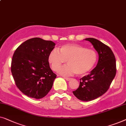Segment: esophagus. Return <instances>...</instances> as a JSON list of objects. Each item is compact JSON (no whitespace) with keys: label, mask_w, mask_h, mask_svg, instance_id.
Segmentation results:
<instances>
[{"label":"esophagus","mask_w":126,"mask_h":126,"mask_svg":"<svg viewBox=\"0 0 126 126\" xmlns=\"http://www.w3.org/2000/svg\"><path fill=\"white\" fill-rule=\"evenodd\" d=\"M64 78L65 80H70L71 79V78H68V77H64Z\"/></svg>","instance_id":"1"}]
</instances>
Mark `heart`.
Instances as JSON below:
<instances>
[{
  "instance_id": "obj_1",
  "label": "heart",
  "mask_w": 126,
  "mask_h": 126,
  "mask_svg": "<svg viewBox=\"0 0 126 126\" xmlns=\"http://www.w3.org/2000/svg\"><path fill=\"white\" fill-rule=\"evenodd\" d=\"M96 51L77 44L62 46L59 51L54 49L48 56V61L53 70L58 71L67 60L68 64L60 70L63 75H84L93 70L98 61Z\"/></svg>"
}]
</instances>
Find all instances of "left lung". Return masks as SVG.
<instances>
[{"instance_id": "1", "label": "left lung", "mask_w": 126, "mask_h": 126, "mask_svg": "<svg viewBox=\"0 0 126 126\" xmlns=\"http://www.w3.org/2000/svg\"><path fill=\"white\" fill-rule=\"evenodd\" d=\"M85 40L91 42L98 52V62L90 74L80 79L79 87L72 93L79 100L91 101L109 90L116 73V59L112 51L105 44L94 38Z\"/></svg>"}]
</instances>
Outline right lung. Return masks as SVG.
I'll use <instances>...</instances> for the list:
<instances>
[{"label":"right lung","mask_w":126,"mask_h":126,"mask_svg":"<svg viewBox=\"0 0 126 126\" xmlns=\"http://www.w3.org/2000/svg\"><path fill=\"white\" fill-rule=\"evenodd\" d=\"M55 44L33 38L17 48L12 56L11 70L15 84L27 96L45 97L52 88L56 75L51 70L48 56Z\"/></svg>","instance_id":"1"}]
</instances>
